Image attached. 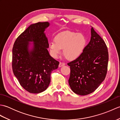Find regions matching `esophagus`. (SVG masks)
Instances as JSON below:
<instances>
[{
  "label": "esophagus",
  "instance_id": "esophagus-1",
  "mask_svg": "<svg viewBox=\"0 0 120 120\" xmlns=\"http://www.w3.org/2000/svg\"><path fill=\"white\" fill-rule=\"evenodd\" d=\"M65 65V63H63V62H60L59 63V67H62V66L64 65Z\"/></svg>",
  "mask_w": 120,
  "mask_h": 120
}]
</instances>
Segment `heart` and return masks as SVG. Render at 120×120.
Listing matches in <instances>:
<instances>
[{"label":"heart","instance_id":"obj_1","mask_svg":"<svg viewBox=\"0 0 120 120\" xmlns=\"http://www.w3.org/2000/svg\"><path fill=\"white\" fill-rule=\"evenodd\" d=\"M86 40L85 35L73 31H66L56 37L55 42L49 44L51 55L57 58L63 49V55L68 60H73L82 54Z\"/></svg>","mask_w":120,"mask_h":120}]
</instances>
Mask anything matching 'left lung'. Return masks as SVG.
Here are the masks:
<instances>
[{
  "mask_svg": "<svg viewBox=\"0 0 120 120\" xmlns=\"http://www.w3.org/2000/svg\"><path fill=\"white\" fill-rule=\"evenodd\" d=\"M91 32V40L82 54L68 63L71 69L68 83L74 92L80 95L95 91L105 79L107 72V47L93 27Z\"/></svg>",
  "mask_w": 120,
  "mask_h": 120,
  "instance_id": "obj_1",
  "label": "left lung"
}]
</instances>
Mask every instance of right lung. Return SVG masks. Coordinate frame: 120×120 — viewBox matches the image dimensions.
<instances>
[{
	"mask_svg": "<svg viewBox=\"0 0 120 120\" xmlns=\"http://www.w3.org/2000/svg\"><path fill=\"white\" fill-rule=\"evenodd\" d=\"M48 22L32 24L15 40L12 49L13 72L25 90L32 93L45 91L50 82V74L58 68L59 62L49 55L45 29ZM34 48L29 52V42Z\"/></svg>",
	"mask_w": 120,
	"mask_h": 120,
	"instance_id": "1",
	"label": "right lung"
}]
</instances>
